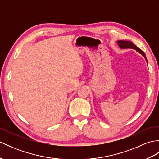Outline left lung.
Returning a JSON list of instances; mask_svg holds the SVG:
<instances>
[{"instance_id": "obj_1", "label": "left lung", "mask_w": 159, "mask_h": 159, "mask_svg": "<svg viewBox=\"0 0 159 159\" xmlns=\"http://www.w3.org/2000/svg\"><path fill=\"white\" fill-rule=\"evenodd\" d=\"M118 43V46H120V48H132V49H134L136 50L138 52H139L140 54H141L144 57L146 60L147 61V58L146 57V55L143 52V51H142L139 48H138L137 46H136L134 44L133 42H129V41H123V40H120V41H117V42Z\"/></svg>"}]
</instances>
